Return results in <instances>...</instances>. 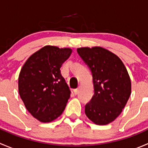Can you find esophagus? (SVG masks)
<instances>
[{"label": "esophagus", "mask_w": 148, "mask_h": 148, "mask_svg": "<svg viewBox=\"0 0 148 148\" xmlns=\"http://www.w3.org/2000/svg\"><path fill=\"white\" fill-rule=\"evenodd\" d=\"M74 95H78V93H79V89H74Z\"/></svg>", "instance_id": "34e87169"}]
</instances>
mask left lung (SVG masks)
I'll list each match as a JSON object with an SVG mask.
<instances>
[{"label":"left lung","mask_w":148,"mask_h":148,"mask_svg":"<svg viewBox=\"0 0 148 148\" xmlns=\"http://www.w3.org/2000/svg\"><path fill=\"white\" fill-rule=\"evenodd\" d=\"M92 75L93 97L85 114L97 125H107L120 114L131 95V81L120 58L102 47L77 49Z\"/></svg>","instance_id":"1"}]
</instances>
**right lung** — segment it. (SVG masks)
<instances>
[{
    "label": "right lung",
    "instance_id": "add662e5",
    "mask_svg": "<svg viewBox=\"0 0 148 148\" xmlns=\"http://www.w3.org/2000/svg\"><path fill=\"white\" fill-rule=\"evenodd\" d=\"M71 51L46 46L31 55L21 70L19 95L28 111L41 122H51L64 110L71 91L60 69Z\"/></svg>",
    "mask_w": 148,
    "mask_h": 148
}]
</instances>
